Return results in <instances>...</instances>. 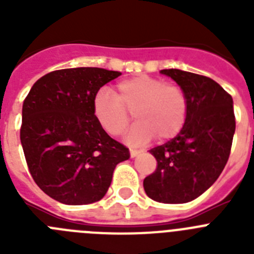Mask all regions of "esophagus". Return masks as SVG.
Segmentation results:
<instances>
[{
	"label": "esophagus",
	"instance_id": "esophagus-1",
	"mask_svg": "<svg viewBox=\"0 0 254 254\" xmlns=\"http://www.w3.org/2000/svg\"><path fill=\"white\" fill-rule=\"evenodd\" d=\"M137 154H140V150L129 149V155H131V158H134V156H136Z\"/></svg>",
	"mask_w": 254,
	"mask_h": 254
}]
</instances>
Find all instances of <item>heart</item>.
<instances>
[{"instance_id":"b5f03b06","label":"heart","mask_w":254,"mask_h":254,"mask_svg":"<svg viewBox=\"0 0 254 254\" xmlns=\"http://www.w3.org/2000/svg\"><path fill=\"white\" fill-rule=\"evenodd\" d=\"M188 96L181 86L147 75L134 76L118 82L116 94L100 89L93 99V113L107 133L120 136L137 120L126 140L133 145L170 140L182 131L188 116Z\"/></svg>"}]
</instances>
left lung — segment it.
Instances as JSON below:
<instances>
[{
	"mask_svg": "<svg viewBox=\"0 0 254 254\" xmlns=\"http://www.w3.org/2000/svg\"><path fill=\"white\" fill-rule=\"evenodd\" d=\"M186 91L188 116L176 137L150 150L156 169L143 179L147 196L186 203L214 185L228 163L235 132L232 95L212 78L177 68L161 69Z\"/></svg>",
	"mask_w": 254,
	"mask_h": 254,
	"instance_id": "left-lung-1",
	"label": "left lung"
}]
</instances>
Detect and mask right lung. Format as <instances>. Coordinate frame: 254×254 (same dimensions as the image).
<instances>
[{
	"instance_id": "add662e5",
	"label": "right lung",
	"mask_w": 254,
	"mask_h": 254,
	"mask_svg": "<svg viewBox=\"0 0 254 254\" xmlns=\"http://www.w3.org/2000/svg\"><path fill=\"white\" fill-rule=\"evenodd\" d=\"M118 71L99 67L56 69L33 85L22 104L20 140L38 187L66 205L100 201L128 149L103 129L93 99Z\"/></svg>"
}]
</instances>
